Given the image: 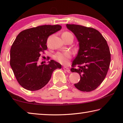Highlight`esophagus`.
I'll return each instance as SVG.
<instances>
[{"mask_svg":"<svg viewBox=\"0 0 123 123\" xmlns=\"http://www.w3.org/2000/svg\"><path fill=\"white\" fill-rule=\"evenodd\" d=\"M63 69L64 70H66V72H68V73H69L70 72V69L69 68H68V67H63Z\"/></svg>","mask_w":123,"mask_h":123,"instance_id":"1","label":"esophagus"}]
</instances>
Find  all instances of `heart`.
I'll list each match as a JSON object with an SVG mask.
<instances>
[{"label":"heart","instance_id":"1","mask_svg":"<svg viewBox=\"0 0 123 123\" xmlns=\"http://www.w3.org/2000/svg\"><path fill=\"white\" fill-rule=\"evenodd\" d=\"M72 35L69 32H64L62 35ZM54 59L56 60L57 61L60 62V63L66 64L68 63L70 59H71V54L69 52H58L54 55Z\"/></svg>","mask_w":123,"mask_h":123}]
</instances>
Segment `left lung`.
<instances>
[{"mask_svg": "<svg viewBox=\"0 0 123 123\" xmlns=\"http://www.w3.org/2000/svg\"><path fill=\"white\" fill-rule=\"evenodd\" d=\"M66 26L79 42L78 54L70 69L80 75V80L74 86L81 91H92L103 81L109 69L111 54L109 45L96 29L75 24Z\"/></svg>", "mask_w": 123, "mask_h": 123, "instance_id": "left-lung-1", "label": "left lung"}]
</instances>
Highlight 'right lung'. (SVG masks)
Here are the masks:
<instances>
[{"mask_svg":"<svg viewBox=\"0 0 123 123\" xmlns=\"http://www.w3.org/2000/svg\"><path fill=\"white\" fill-rule=\"evenodd\" d=\"M61 28L60 25H44L26 29L17 35L10 50V64L24 88L39 90L49 81L54 70L61 68V64L53 60L48 64H38L41 54L47 49L48 37Z\"/></svg>","mask_w":123,"mask_h":123,"instance_id":"1","label":"right lung"}]
</instances>
